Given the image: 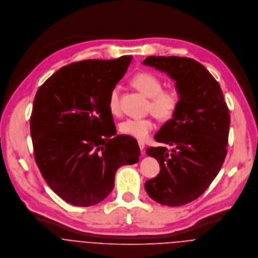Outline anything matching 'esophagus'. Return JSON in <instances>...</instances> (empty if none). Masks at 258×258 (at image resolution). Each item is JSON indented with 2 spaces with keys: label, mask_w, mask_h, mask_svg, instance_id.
Masks as SVG:
<instances>
[{
  "label": "esophagus",
  "mask_w": 258,
  "mask_h": 258,
  "mask_svg": "<svg viewBox=\"0 0 258 258\" xmlns=\"http://www.w3.org/2000/svg\"><path fill=\"white\" fill-rule=\"evenodd\" d=\"M138 143H139V148H140V150H141L142 154H144V148H145V144H144L142 141H139Z\"/></svg>",
  "instance_id": "34e87169"
}]
</instances>
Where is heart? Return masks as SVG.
<instances>
[{
	"label": "heart",
	"instance_id": "obj_1",
	"mask_svg": "<svg viewBox=\"0 0 258 258\" xmlns=\"http://www.w3.org/2000/svg\"><path fill=\"white\" fill-rule=\"evenodd\" d=\"M133 85L144 95L150 98L148 109L160 120L173 118L180 103V96L175 89H162V79L152 73H139L132 79ZM118 86L111 91L108 108L112 115L120 113ZM155 123L151 118H128L119 124V131L127 136H131L140 141L147 139L154 130Z\"/></svg>",
	"mask_w": 258,
	"mask_h": 258
}]
</instances>
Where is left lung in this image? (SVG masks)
Returning a JSON list of instances; mask_svg holds the SVG:
<instances>
[{"label": "left lung", "mask_w": 258, "mask_h": 258, "mask_svg": "<svg viewBox=\"0 0 258 258\" xmlns=\"http://www.w3.org/2000/svg\"><path fill=\"white\" fill-rule=\"evenodd\" d=\"M143 64L174 79L180 96L177 112L154 137L173 149L146 150L161 170L145 189L161 205L184 206L203 195L221 170L227 153L228 108L219 82L195 59L148 56Z\"/></svg>", "instance_id": "1"}]
</instances>
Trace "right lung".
Listing matches in <instances>:
<instances>
[{
  "label": "right lung",
  "instance_id": "obj_1",
  "mask_svg": "<svg viewBox=\"0 0 258 258\" xmlns=\"http://www.w3.org/2000/svg\"><path fill=\"white\" fill-rule=\"evenodd\" d=\"M131 60L124 55L74 62L37 90L31 116L35 160L50 188L74 206L103 201L117 169L139 161L136 139L116 135L108 108L111 91Z\"/></svg>",
  "mask_w": 258,
  "mask_h": 258
}]
</instances>
